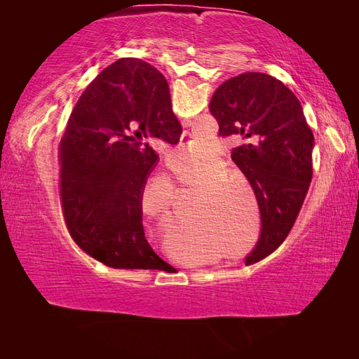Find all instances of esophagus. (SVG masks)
Instances as JSON below:
<instances>
[{
  "instance_id": "obj_1",
  "label": "esophagus",
  "mask_w": 359,
  "mask_h": 359,
  "mask_svg": "<svg viewBox=\"0 0 359 359\" xmlns=\"http://www.w3.org/2000/svg\"><path fill=\"white\" fill-rule=\"evenodd\" d=\"M188 139H190V136H188L187 133H184V135H182V142H180L182 147H185V145L188 144Z\"/></svg>"
}]
</instances>
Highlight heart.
Instances as JSON below:
<instances>
[{"instance_id":"obj_1","label":"heart","mask_w":359,"mask_h":359,"mask_svg":"<svg viewBox=\"0 0 359 359\" xmlns=\"http://www.w3.org/2000/svg\"><path fill=\"white\" fill-rule=\"evenodd\" d=\"M209 144L198 145L190 154L191 158L208 156ZM171 171L179 184L188 193H201L196 210L191 217V239L194 242H215L224 238L231 242H242L247 236L250 222V208L238 193L244 185L234 179H223L226 168L218 163H209L201 168H188L180 161L171 165ZM145 215H151L165 231L175 229L174 188L168 179H156L145 188L139 199Z\"/></svg>"}]
</instances>
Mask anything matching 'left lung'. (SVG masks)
<instances>
[{
	"label": "left lung",
	"mask_w": 359,
	"mask_h": 359,
	"mask_svg": "<svg viewBox=\"0 0 359 359\" xmlns=\"http://www.w3.org/2000/svg\"><path fill=\"white\" fill-rule=\"evenodd\" d=\"M210 112L222 137L242 141L231 158L257 196L261 238L245 263L267 257L287 239L312 182L315 139L299 100L264 72H244L215 90Z\"/></svg>",
	"instance_id": "left-lung-1"
}]
</instances>
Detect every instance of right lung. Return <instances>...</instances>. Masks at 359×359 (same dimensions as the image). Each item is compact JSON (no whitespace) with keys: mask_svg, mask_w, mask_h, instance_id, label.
<instances>
[{"mask_svg":"<svg viewBox=\"0 0 359 359\" xmlns=\"http://www.w3.org/2000/svg\"><path fill=\"white\" fill-rule=\"evenodd\" d=\"M180 135L166 79L142 60L120 58L85 88L58 149L65 223L82 252L114 269H174L145 239L139 199L160 161L151 142Z\"/></svg>","mask_w":359,"mask_h":359,"instance_id":"right-lung-1","label":"right lung"}]
</instances>
